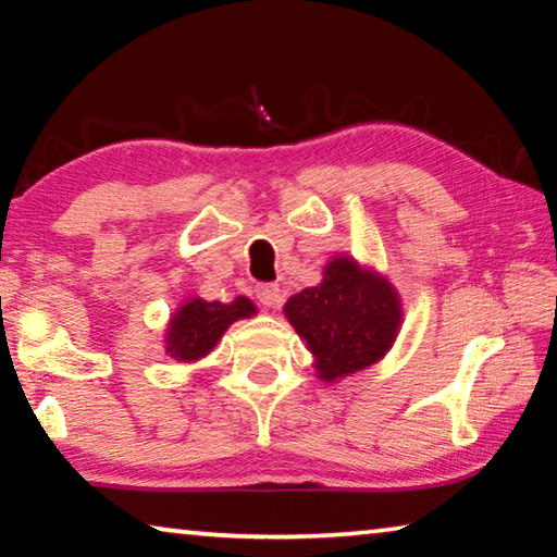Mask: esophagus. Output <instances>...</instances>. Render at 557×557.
I'll return each mask as SVG.
<instances>
[{"instance_id":"obj_1","label":"esophagus","mask_w":557,"mask_h":557,"mask_svg":"<svg viewBox=\"0 0 557 557\" xmlns=\"http://www.w3.org/2000/svg\"><path fill=\"white\" fill-rule=\"evenodd\" d=\"M256 295L260 299V305H265V307H277L280 301H282L280 287L272 285V282H265V285H258L256 287Z\"/></svg>"}]
</instances>
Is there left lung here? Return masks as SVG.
Returning <instances> with one entry per match:
<instances>
[{
  "label": "left lung",
  "instance_id": "8db88e82",
  "mask_svg": "<svg viewBox=\"0 0 557 557\" xmlns=\"http://www.w3.org/2000/svg\"><path fill=\"white\" fill-rule=\"evenodd\" d=\"M285 317L314 354L317 375L326 383L379 363L403 324L395 287L348 256L329 262L317 287L292 295Z\"/></svg>",
  "mask_w": 557,
  "mask_h": 557
}]
</instances>
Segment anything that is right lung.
<instances>
[{
  "mask_svg": "<svg viewBox=\"0 0 557 557\" xmlns=\"http://www.w3.org/2000/svg\"><path fill=\"white\" fill-rule=\"evenodd\" d=\"M258 309L248 297H235L228 305L223 301H206L201 297L186 299L182 307L172 314L164 344L166 354L176 361L191 363L199 361L206 354L213 351V346L221 342L233 322L248 319Z\"/></svg>",
  "mask_w": 557,
  "mask_h": 557,
  "instance_id": "add662e5",
  "label": "right lung"
}]
</instances>
